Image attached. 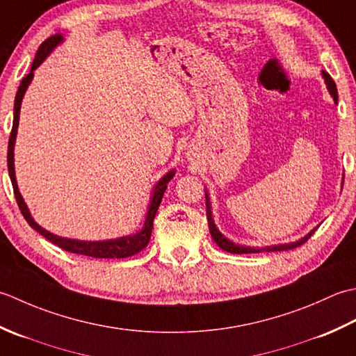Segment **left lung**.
I'll use <instances>...</instances> for the list:
<instances>
[{
  "label": "left lung",
  "mask_w": 356,
  "mask_h": 356,
  "mask_svg": "<svg viewBox=\"0 0 356 356\" xmlns=\"http://www.w3.org/2000/svg\"><path fill=\"white\" fill-rule=\"evenodd\" d=\"M321 75L324 78V83L325 87H327L329 93L332 95L333 101H335V104H338V90H337V84L333 79L330 78V75L327 72H321ZM344 181V178H343ZM343 181H341V188H343ZM206 207H207V222H209V230H210V235H212L213 241L220 245L222 250L230 252V253H259V252H280V250H290V249H295L298 248V245L304 244L307 241V239L315 234V230L320 227V224L315 229H312L307 235H304L302 238L296 239L293 243H284V244H273V245H264V248H250V245H243V244H238L234 243L232 239H229L227 236H224L220 229L216 227V224L213 221V215H212V206H210V198H209V192L206 191Z\"/></svg>",
  "instance_id": "left-lung-1"
}]
</instances>
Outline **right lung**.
Here are the masks:
<instances>
[{
  "mask_svg": "<svg viewBox=\"0 0 356 356\" xmlns=\"http://www.w3.org/2000/svg\"><path fill=\"white\" fill-rule=\"evenodd\" d=\"M64 41V36L61 33H55L47 38L42 44L40 46L38 52L35 55V60L32 63L31 72L23 78L21 81L17 97H15V104H13V124H12V132L9 138V146H7V169H9V177L13 186V192H15V198L19 206L21 213L29 222V226L35 229L38 234H41L44 238H47L50 243H54L58 248H61L64 250H67L70 253H78V255H86V257H92V258H127L132 257L135 253L141 252L150 241V235H152V229H154V220L156 215V210L159 207V202L163 200V195L168 188L169 181L175 177V169L169 170L165 173L161 179L156 181V184L152 188L150 193V200H149V206H147V212H146V218H144L143 229L138 230L136 234L132 235H126V236H120V238H111V239H101V241H84V239H75V238H66V236H60L55 235L52 232L46 230L44 227H41L38 222L33 220V216L29 210L26 201L23 198V195L19 193V188L17 184V177H15V141H17V134H18V124H19V111H21V103H23L24 93L27 90V87L31 86L32 79H33V72L38 69L42 61L54 52L56 46H60Z\"/></svg>",
  "mask_w": 356,
  "mask_h": 356,
  "instance_id": "obj_1",
  "label": "right lung"
}]
</instances>
